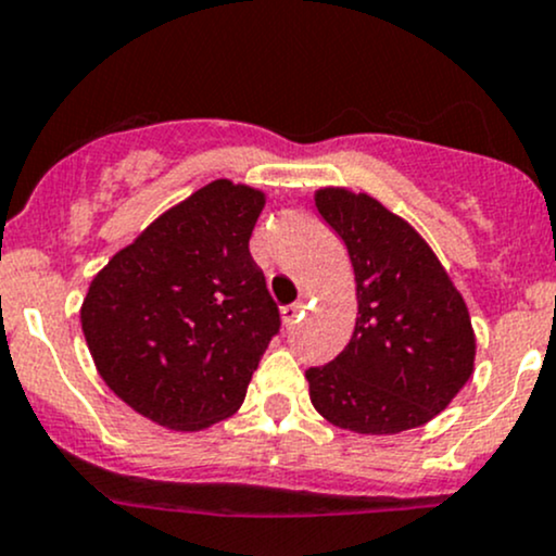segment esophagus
Here are the masks:
<instances>
[{
	"label": "esophagus",
	"mask_w": 556,
	"mask_h": 556,
	"mask_svg": "<svg viewBox=\"0 0 556 556\" xmlns=\"http://www.w3.org/2000/svg\"><path fill=\"white\" fill-rule=\"evenodd\" d=\"M303 308H306V295H303L301 301H295V303H292V306H288V308L282 311V319H285V325H295V321L301 319Z\"/></svg>",
	"instance_id": "obj_1"
}]
</instances>
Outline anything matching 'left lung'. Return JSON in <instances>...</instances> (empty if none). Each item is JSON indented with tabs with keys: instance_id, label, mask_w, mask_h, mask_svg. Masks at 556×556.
Wrapping results in <instances>:
<instances>
[{
	"instance_id": "left-lung-1",
	"label": "left lung",
	"mask_w": 556,
	"mask_h": 556,
	"mask_svg": "<svg viewBox=\"0 0 556 556\" xmlns=\"http://www.w3.org/2000/svg\"><path fill=\"white\" fill-rule=\"evenodd\" d=\"M314 205L345 242L358 311L343 353L306 371L311 404L362 435L427 425L475 371L465 298L425 237L371 194L321 187Z\"/></svg>"
}]
</instances>
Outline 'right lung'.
I'll use <instances>...</instances> for the list:
<instances>
[{"label":"right lung","mask_w":556,"mask_h":556,"mask_svg":"<svg viewBox=\"0 0 556 556\" xmlns=\"http://www.w3.org/2000/svg\"><path fill=\"white\" fill-rule=\"evenodd\" d=\"M264 189L216 179L139 231L91 279L81 329L105 386L150 422L200 432L231 417L279 329L250 258Z\"/></svg>","instance_id":"add662e5"}]
</instances>
